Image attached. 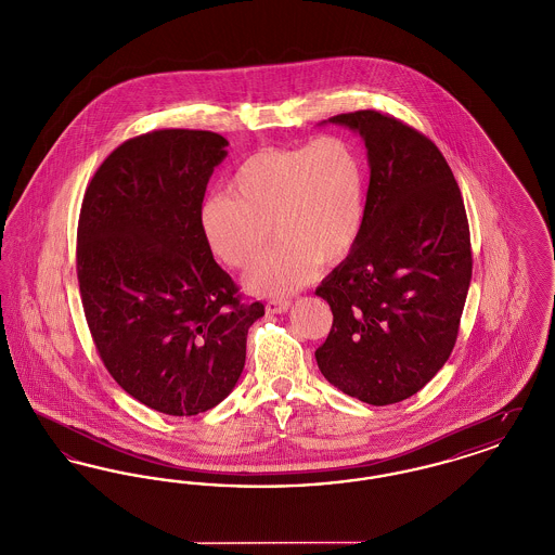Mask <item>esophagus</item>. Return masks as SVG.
Segmentation results:
<instances>
[{"label": "esophagus", "instance_id": "34e87169", "mask_svg": "<svg viewBox=\"0 0 555 555\" xmlns=\"http://www.w3.org/2000/svg\"><path fill=\"white\" fill-rule=\"evenodd\" d=\"M289 308V299H270V301L266 304V310H268L270 314H283V312H287Z\"/></svg>", "mask_w": 555, "mask_h": 555}]
</instances>
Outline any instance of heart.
<instances>
[{"label":"heart","mask_w":555,"mask_h":555,"mask_svg":"<svg viewBox=\"0 0 555 555\" xmlns=\"http://www.w3.org/2000/svg\"><path fill=\"white\" fill-rule=\"evenodd\" d=\"M366 218V168L356 145L322 134L308 145L266 147L243 159L231 193H211L199 229L211 254L231 268L254 262L270 238L276 245L245 274L254 293H289L318 264L344 262Z\"/></svg>","instance_id":"obj_1"}]
</instances>
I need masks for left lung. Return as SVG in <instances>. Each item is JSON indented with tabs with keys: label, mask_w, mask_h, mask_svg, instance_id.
<instances>
[{
	"label": "left lung",
	"mask_w": 555,
	"mask_h": 555,
	"mask_svg": "<svg viewBox=\"0 0 555 555\" xmlns=\"http://www.w3.org/2000/svg\"><path fill=\"white\" fill-rule=\"evenodd\" d=\"M328 122L364 139L370 185L362 235L317 289L333 312L318 369L345 396L389 405L418 393L455 345L473 279L468 218L423 132L376 109Z\"/></svg>",
	"instance_id": "1"
}]
</instances>
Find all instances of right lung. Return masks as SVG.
Listing matches in <instances>:
<instances>
[{"mask_svg":"<svg viewBox=\"0 0 555 555\" xmlns=\"http://www.w3.org/2000/svg\"><path fill=\"white\" fill-rule=\"evenodd\" d=\"M229 141L164 129L125 141L93 175L79 218L82 310L107 372L137 401L195 416L229 396L260 301L214 262L199 208Z\"/></svg>","mask_w":555,"mask_h":555,"instance_id":"1","label":"right lung"}]
</instances>
